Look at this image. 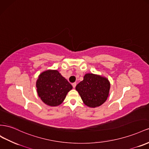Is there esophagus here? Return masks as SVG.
<instances>
[{"mask_svg":"<svg viewBox=\"0 0 149 149\" xmlns=\"http://www.w3.org/2000/svg\"><path fill=\"white\" fill-rule=\"evenodd\" d=\"M72 86H73V87L74 88H75V87H76V83H73V84H72Z\"/></svg>","mask_w":149,"mask_h":149,"instance_id":"1","label":"esophagus"}]
</instances>
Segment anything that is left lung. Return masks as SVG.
Returning a JSON list of instances; mask_svg holds the SVG:
<instances>
[{"instance_id": "obj_1", "label": "left lung", "mask_w": 149, "mask_h": 149, "mask_svg": "<svg viewBox=\"0 0 149 149\" xmlns=\"http://www.w3.org/2000/svg\"><path fill=\"white\" fill-rule=\"evenodd\" d=\"M110 89V83L108 78L93 73L84 74L83 81L76 86L84 104L90 108L100 107L105 102Z\"/></svg>"}]
</instances>
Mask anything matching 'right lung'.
Segmentation results:
<instances>
[{
  "label": "right lung",
  "mask_w": 149,
  "mask_h": 149,
  "mask_svg": "<svg viewBox=\"0 0 149 149\" xmlns=\"http://www.w3.org/2000/svg\"><path fill=\"white\" fill-rule=\"evenodd\" d=\"M36 88L39 97L46 104L57 107L61 104L73 86L58 70H47L38 76Z\"/></svg>",
  "instance_id": "add662e5"
}]
</instances>
